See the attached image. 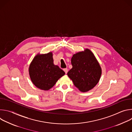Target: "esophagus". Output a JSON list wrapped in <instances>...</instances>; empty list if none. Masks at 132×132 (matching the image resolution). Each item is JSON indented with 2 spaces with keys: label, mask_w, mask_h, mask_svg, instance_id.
Here are the masks:
<instances>
[{
  "label": "esophagus",
  "mask_w": 132,
  "mask_h": 132,
  "mask_svg": "<svg viewBox=\"0 0 132 132\" xmlns=\"http://www.w3.org/2000/svg\"><path fill=\"white\" fill-rule=\"evenodd\" d=\"M63 70H64V71H65V72L66 73H67V72H68V69H67V68H64Z\"/></svg>",
  "instance_id": "1"
}]
</instances>
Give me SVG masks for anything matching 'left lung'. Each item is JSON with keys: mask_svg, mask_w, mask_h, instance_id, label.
<instances>
[{"mask_svg": "<svg viewBox=\"0 0 132 132\" xmlns=\"http://www.w3.org/2000/svg\"><path fill=\"white\" fill-rule=\"evenodd\" d=\"M71 63L72 68L67 72V75L80 91H88L98 84L101 69L95 56L89 50L74 54Z\"/></svg>", "mask_w": 132, "mask_h": 132, "instance_id": "8db88e82", "label": "left lung"}]
</instances>
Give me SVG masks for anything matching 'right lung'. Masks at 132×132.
Segmentation results:
<instances>
[{
    "label": "right lung",
    "instance_id": "add662e5",
    "mask_svg": "<svg viewBox=\"0 0 132 132\" xmlns=\"http://www.w3.org/2000/svg\"><path fill=\"white\" fill-rule=\"evenodd\" d=\"M53 54L36 55L29 67V75L33 84L38 88L48 90L52 88L65 72L53 63Z\"/></svg>",
    "mask_w": 132,
    "mask_h": 132
}]
</instances>
